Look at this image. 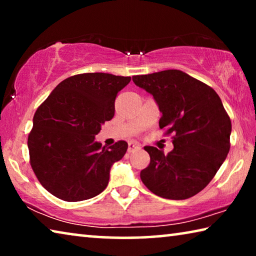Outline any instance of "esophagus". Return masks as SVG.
<instances>
[{"mask_svg": "<svg viewBox=\"0 0 256 256\" xmlns=\"http://www.w3.org/2000/svg\"><path fill=\"white\" fill-rule=\"evenodd\" d=\"M138 149H141V146L138 144V142H133V141L128 142V152H132V151H134V150H138Z\"/></svg>", "mask_w": 256, "mask_h": 256, "instance_id": "1", "label": "esophagus"}]
</instances>
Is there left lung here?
Returning a JSON list of instances; mask_svg holds the SVG:
<instances>
[{"label":"left lung","mask_w":256,"mask_h":256,"mask_svg":"<svg viewBox=\"0 0 256 256\" xmlns=\"http://www.w3.org/2000/svg\"><path fill=\"white\" fill-rule=\"evenodd\" d=\"M138 86L152 94L162 116L159 128L170 136L167 154L144 146L150 156L141 170L144 184L156 196L185 200L214 178L230 149L232 120L218 94L202 81L180 70L134 76Z\"/></svg>","instance_id":"obj_1"}]
</instances>
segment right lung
<instances>
[{
    "label": "right lung",
    "instance_id": "1",
    "mask_svg": "<svg viewBox=\"0 0 256 256\" xmlns=\"http://www.w3.org/2000/svg\"><path fill=\"white\" fill-rule=\"evenodd\" d=\"M131 76L81 73L63 80L37 108L28 136L30 164L54 196L78 202L98 196L112 164L123 158L125 141L102 146L94 140L115 114V99Z\"/></svg>",
    "mask_w": 256,
    "mask_h": 256
}]
</instances>
